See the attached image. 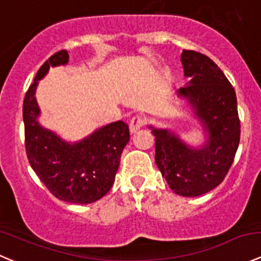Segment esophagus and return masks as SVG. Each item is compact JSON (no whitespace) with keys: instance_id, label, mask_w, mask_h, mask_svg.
Instances as JSON below:
<instances>
[{"instance_id":"esophagus-1","label":"esophagus","mask_w":261,"mask_h":261,"mask_svg":"<svg viewBox=\"0 0 261 261\" xmlns=\"http://www.w3.org/2000/svg\"><path fill=\"white\" fill-rule=\"evenodd\" d=\"M144 123H146V119H144L143 117H141V115H134V117L130 119V123H129L130 133H136L137 130L141 129V128L144 125Z\"/></svg>"}]
</instances>
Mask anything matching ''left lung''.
<instances>
[{
	"mask_svg": "<svg viewBox=\"0 0 261 261\" xmlns=\"http://www.w3.org/2000/svg\"><path fill=\"white\" fill-rule=\"evenodd\" d=\"M184 76L190 80L177 90L192 107L205 133L202 146L193 147L170 129L149 125L156 146L157 167L175 194L198 197L218 187L228 172L240 143L236 92L211 58L182 50Z\"/></svg>",
	"mask_w": 261,
	"mask_h": 261,
	"instance_id": "8db88e82",
	"label": "left lung"
}]
</instances>
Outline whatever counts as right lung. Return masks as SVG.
Instances as JSON below:
<instances>
[{
  "label": "right lung",
  "mask_w": 261,
  "mask_h": 261,
  "mask_svg": "<svg viewBox=\"0 0 261 261\" xmlns=\"http://www.w3.org/2000/svg\"><path fill=\"white\" fill-rule=\"evenodd\" d=\"M68 51L59 50L39 68L22 105L25 148L33 170L58 199L89 204L104 197L113 187L120 156L129 142V128L122 120L104 125L74 143L44 128L38 117L35 91L50 67L68 63Z\"/></svg>",
  "instance_id": "obj_1"
}]
</instances>
